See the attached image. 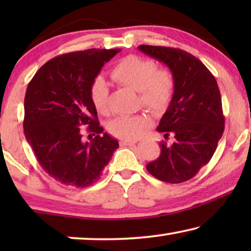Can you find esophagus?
<instances>
[{
  "label": "esophagus",
  "instance_id": "esophagus-1",
  "mask_svg": "<svg viewBox=\"0 0 251 251\" xmlns=\"http://www.w3.org/2000/svg\"><path fill=\"white\" fill-rule=\"evenodd\" d=\"M120 145L121 146H132V145H135V142H132V140H121V142H120Z\"/></svg>",
  "mask_w": 251,
  "mask_h": 251
}]
</instances>
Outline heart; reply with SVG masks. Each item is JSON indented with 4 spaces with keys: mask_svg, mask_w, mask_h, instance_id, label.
Returning <instances> with one entry per match:
<instances>
[{
    "mask_svg": "<svg viewBox=\"0 0 251 251\" xmlns=\"http://www.w3.org/2000/svg\"><path fill=\"white\" fill-rule=\"evenodd\" d=\"M111 77L118 83L138 91L139 100L147 111L160 115L169 107L175 92V78L167 68H156L153 60L138 56L122 58L111 71ZM90 99L96 111L108 113V89L101 78H96L90 85ZM149 126V120L143 115L120 116L111 122L109 129L118 138L136 140Z\"/></svg>",
    "mask_w": 251,
    "mask_h": 251,
    "instance_id": "heart-1",
    "label": "heart"
}]
</instances>
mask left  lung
Listing matches in <instances>:
<instances>
[{"label":"left lung","mask_w":251,"mask_h":251,"mask_svg":"<svg viewBox=\"0 0 251 251\" xmlns=\"http://www.w3.org/2000/svg\"><path fill=\"white\" fill-rule=\"evenodd\" d=\"M138 49L166 64L175 78L173 99L157 126L164 139L171 136L174 142H161L160 156L146 169L166 183H183L210 161L224 132L221 92L214 75L193 54L146 44Z\"/></svg>","instance_id":"1"}]
</instances>
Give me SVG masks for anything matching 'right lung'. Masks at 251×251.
Returning <instances> with one entry per match:
<instances>
[{
	"mask_svg": "<svg viewBox=\"0 0 251 251\" xmlns=\"http://www.w3.org/2000/svg\"><path fill=\"white\" fill-rule=\"evenodd\" d=\"M120 51L88 49L60 54L47 61L27 87L24 133L43 170L67 186L96 183L119 147L108 133L100 135L104 129L91 102L90 85ZM83 125L96 133L90 142L81 139Z\"/></svg>",
	"mask_w": 251,
	"mask_h": 251,
	"instance_id": "add662e5",
	"label": "right lung"
}]
</instances>
